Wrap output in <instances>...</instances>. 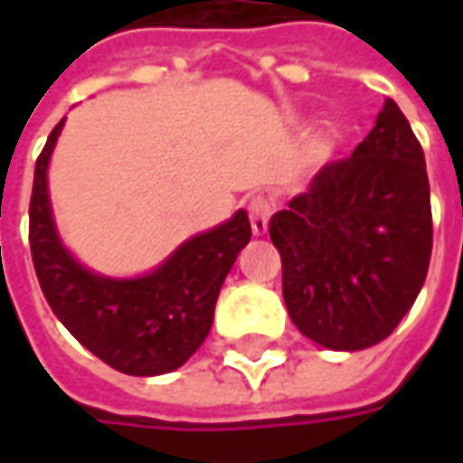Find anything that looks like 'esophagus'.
<instances>
[{
  "label": "esophagus",
  "mask_w": 463,
  "mask_h": 463,
  "mask_svg": "<svg viewBox=\"0 0 463 463\" xmlns=\"http://www.w3.org/2000/svg\"><path fill=\"white\" fill-rule=\"evenodd\" d=\"M270 213H273V208H270V203L265 198H252L250 201V223H252V234L255 237H265L268 234Z\"/></svg>",
  "instance_id": "1"
}]
</instances>
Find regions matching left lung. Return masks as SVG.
Returning <instances> with one entry per match:
<instances>
[{"label": "left lung", "instance_id": "left-lung-1", "mask_svg": "<svg viewBox=\"0 0 463 463\" xmlns=\"http://www.w3.org/2000/svg\"><path fill=\"white\" fill-rule=\"evenodd\" d=\"M283 301L304 337L329 350L386 340L415 304L433 250L422 146L394 99L347 159L273 213Z\"/></svg>", "mask_w": 463, "mask_h": 463}]
</instances>
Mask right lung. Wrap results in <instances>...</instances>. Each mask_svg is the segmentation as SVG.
<instances>
[{"label": "right lung", "mask_w": 463, "mask_h": 463, "mask_svg": "<svg viewBox=\"0 0 463 463\" xmlns=\"http://www.w3.org/2000/svg\"><path fill=\"white\" fill-rule=\"evenodd\" d=\"M63 120L35 162L30 198V252L45 301L81 345L120 373H169L211 332L223 278L252 237L247 211L185 240L144 276L95 273L66 250L53 222L48 165Z\"/></svg>", "instance_id": "obj_1"}]
</instances>
